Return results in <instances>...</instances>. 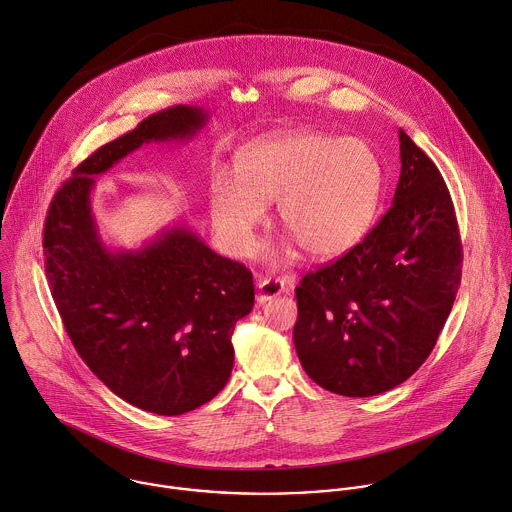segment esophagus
Masks as SVG:
<instances>
[{"mask_svg":"<svg viewBox=\"0 0 512 512\" xmlns=\"http://www.w3.org/2000/svg\"><path fill=\"white\" fill-rule=\"evenodd\" d=\"M257 301L265 303L281 293L293 291V279L291 277H259L257 281Z\"/></svg>","mask_w":512,"mask_h":512,"instance_id":"1","label":"esophagus"}]
</instances>
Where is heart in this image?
<instances>
[{
	"label": "heart",
	"mask_w": 512,
	"mask_h": 512,
	"mask_svg": "<svg viewBox=\"0 0 512 512\" xmlns=\"http://www.w3.org/2000/svg\"><path fill=\"white\" fill-rule=\"evenodd\" d=\"M382 189L384 168L368 142L297 130L245 148L235 179L215 173L209 211L235 257L255 253L265 205L277 201V223L287 237L311 259H335L368 235Z\"/></svg>",
	"instance_id": "obj_1"
}]
</instances>
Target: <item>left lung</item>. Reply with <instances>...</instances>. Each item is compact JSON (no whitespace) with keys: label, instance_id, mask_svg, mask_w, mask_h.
I'll return each mask as SVG.
<instances>
[{"label":"left lung","instance_id":"1","mask_svg":"<svg viewBox=\"0 0 512 512\" xmlns=\"http://www.w3.org/2000/svg\"><path fill=\"white\" fill-rule=\"evenodd\" d=\"M400 160L380 223L295 289L299 362L339 396L368 398L406 382L434 350L460 285L462 245L440 170L404 130Z\"/></svg>","mask_w":512,"mask_h":512}]
</instances>
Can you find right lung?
Here are the masks:
<instances>
[{"instance_id": "obj_1", "label": "right lung", "mask_w": 512, "mask_h": 512, "mask_svg": "<svg viewBox=\"0 0 512 512\" xmlns=\"http://www.w3.org/2000/svg\"><path fill=\"white\" fill-rule=\"evenodd\" d=\"M209 120L173 106L80 162L48 211L46 275L72 344L118 398L179 416L213 400L233 370L231 335L253 309L251 271L217 255L187 225L140 249H108L92 215L94 177L150 142L191 140Z\"/></svg>"}]
</instances>
